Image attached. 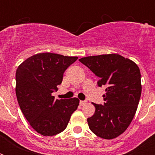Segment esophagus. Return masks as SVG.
Masks as SVG:
<instances>
[{
	"mask_svg": "<svg viewBox=\"0 0 155 155\" xmlns=\"http://www.w3.org/2000/svg\"><path fill=\"white\" fill-rule=\"evenodd\" d=\"M86 104H87V101H80V105H82V106L85 105Z\"/></svg>",
	"mask_w": 155,
	"mask_h": 155,
	"instance_id": "esophagus-1",
	"label": "esophagus"
}]
</instances>
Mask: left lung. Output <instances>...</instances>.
Masks as SVG:
<instances>
[{"label":"left lung","mask_w":155,"mask_h":155,"mask_svg":"<svg viewBox=\"0 0 155 155\" xmlns=\"http://www.w3.org/2000/svg\"><path fill=\"white\" fill-rule=\"evenodd\" d=\"M105 87L104 104H93L92 117L87 118L93 134L104 139L118 137L132 121L139 103L142 84L139 68L134 62L117 54L84 57L79 59Z\"/></svg>","instance_id":"8db88e82"}]
</instances>
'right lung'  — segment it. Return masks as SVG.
Returning a JSON list of instances; mask_svg holds the SVG:
<instances>
[{
	"label": "right lung",
	"mask_w": 155,
	"mask_h": 155,
	"mask_svg": "<svg viewBox=\"0 0 155 155\" xmlns=\"http://www.w3.org/2000/svg\"><path fill=\"white\" fill-rule=\"evenodd\" d=\"M78 57L39 53L25 59L16 71V96L20 108L35 131L53 136L67 128L78 108L77 98L54 99L67 68Z\"/></svg>",
	"instance_id": "add662e5"
}]
</instances>
